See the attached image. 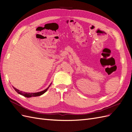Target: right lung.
<instances>
[{
    "instance_id": "right-lung-1",
    "label": "right lung",
    "mask_w": 132,
    "mask_h": 132,
    "mask_svg": "<svg viewBox=\"0 0 132 132\" xmlns=\"http://www.w3.org/2000/svg\"><path fill=\"white\" fill-rule=\"evenodd\" d=\"M52 84V83H51L49 87L45 89V90H43V91H41V92H37V93H26V92H22V91H20V90H19V89L15 88V87H13L14 89H15V90L18 93V94L21 95H23L25 97H33V96H40L42 95V94H43L44 93H45L46 91L48 90V88H49V87L50 86V85Z\"/></svg>"
}]
</instances>
